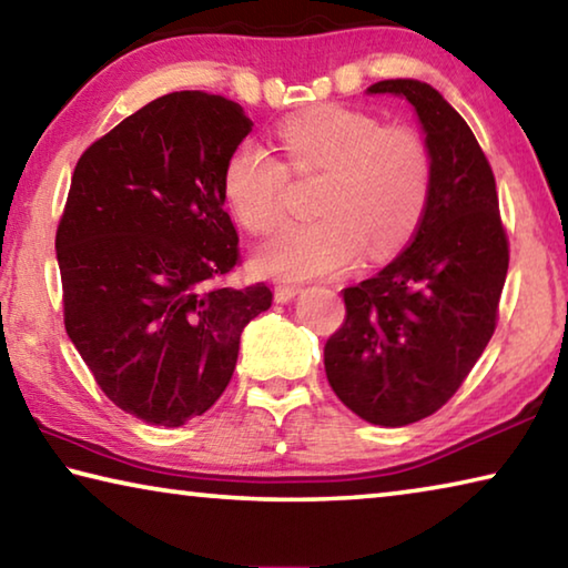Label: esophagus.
I'll list each match as a JSON object with an SVG mask.
<instances>
[{
  "label": "esophagus",
  "instance_id": "34e87169",
  "mask_svg": "<svg viewBox=\"0 0 568 568\" xmlns=\"http://www.w3.org/2000/svg\"><path fill=\"white\" fill-rule=\"evenodd\" d=\"M297 293H301V287H297V285H275V301L277 303H291Z\"/></svg>",
  "mask_w": 568,
  "mask_h": 568
}]
</instances>
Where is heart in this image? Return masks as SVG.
Wrapping results in <instances>:
<instances>
[{"label": "heart", "instance_id": "obj_1", "mask_svg": "<svg viewBox=\"0 0 568 568\" xmlns=\"http://www.w3.org/2000/svg\"><path fill=\"white\" fill-rule=\"evenodd\" d=\"M285 164L297 175L325 172L321 223L287 225L257 250L265 275L305 281L338 273L361 255L388 257L426 213L430 158L416 132L386 128L368 112L321 104L277 128ZM287 171L255 142H240L223 170V200L240 225L267 235L285 217Z\"/></svg>", "mask_w": 568, "mask_h": 568}]
</instances>
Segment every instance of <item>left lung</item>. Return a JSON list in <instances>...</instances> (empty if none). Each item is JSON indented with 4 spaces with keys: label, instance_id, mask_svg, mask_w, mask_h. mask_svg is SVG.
Masks as SVG:
<instances>
[{
    "label": "left lung",
    "instance_id": "1",
    "mask_svg": "<svg viewBox=\"0 0 568 568\" xmlns=\"http://www.w3.org/2000/svg\"><path fill=\"white\" fill-rule=\"evenodd\" d=\"M368 94H396L416 110L430 192L410 245L343 291L325 376L355 416L400 428L444 406L491 341L508 240L491 165L444 94L418 80H383Z\"/></svg>",
    "mask_w": 568,
    "mask_h": 568
}]
</instances>
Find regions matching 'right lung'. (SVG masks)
<instances>
[{
  "mask_svg": "<svg viewBox=\"0 0 568 568\" xmlns=\"http://www.w3.org/2000/svg\"><path fill=\"white\" fill-rule=\"evenodd\" d=\"M253 130L197 90L152 100L84 150L57 227L64 328L114 406L152 426L203 416L233 378L240 333L273 303L223 287L237 233L223 170Z\"/></svg>",
  "mask_w": 568,
  "mask_h": 568,
  "instance_id": "obj_1",
  "label": "right lung"
}]
</instances>
